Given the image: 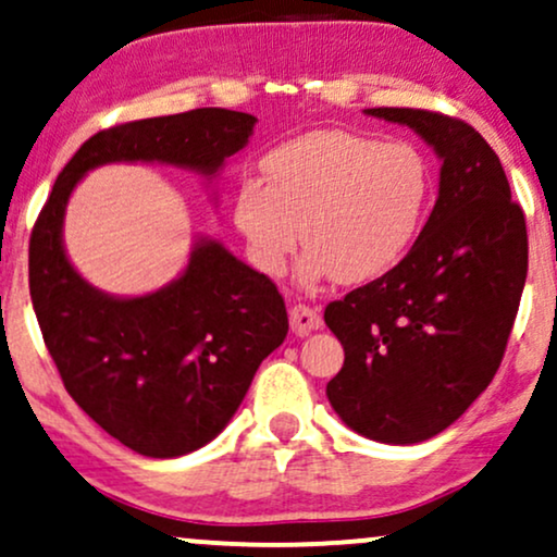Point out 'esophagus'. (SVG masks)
I'll use <instances>...</instances> for the list:
<instances>
[{
    "instance_id": "1",
    "label": "esophagus",
    "mask_w": 557,
    "mask_h": 557,
    "mask_svg": "<svg viewBox=\"0 0 557 557\" xmlns=\"http://www.w3.org/2000/svg\"><path fill=\"white\" fill-rule=\"evenodd\" d=\"M320 324H322V317L317 309L305 307V305L292 307V330L296 335H309V332L320 330Z\"/></svg>"
}]
</instances>
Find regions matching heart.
<instances>
[{"label": "heart", "mask_w": 557, "mask_h": 557, "mask_svg": "<svg viewBox=\"0 0 557 557\" xmlns=\"http://www.w3.org/2000/svg\"><path fill=\"white\" fill-rule=\"evenodd\" d=\"M265 184L243 178L233 220L252 265L278 278L305 240L301 286L335 276L358 286L407 256L430 199V169L409 143L317 129L263 158Z\"/></svg>", "instance_id": "b5f03b06"}]
</instances>
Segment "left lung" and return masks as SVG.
Listing matches in <instances>:
<instances>
[{"label": "left lung", "mask_w": 557, "mask_h": 557, "mask_svg": "<svg viewBox=\"0 0 557 557\" xmlns=\"http://www.w3.org/2000/svg\"><path fill=\"white\" fill-rule=\"evenodd\" d=\"M366 114L414 129L443 165L401 263L324 309L345 350L327 399L358 435L414 445L450 428L499 371L527 278V225L499 156L468 122L407 107Z\"/></svg>", "instance_id": "1"}]
</instances>
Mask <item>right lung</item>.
Wrapping results in <instances>:
<instances>
[{"instance_id": "1", "label": "right lung", "mask_w": 557, "mask_h": 557, "mask_svg": "<svg viewBox=\"0 0 557 557\" xmlns=\"http://www.w3.org/2000/svg\"><path fill=\"white\" fill-rule=\"evenodd\" d=\"M256 117L205 107L102 129L58 173L30 237V299L42 341L78 407L146 458H178L220 435L263 358L284 343V296L212 237L158 292H99L69 261L63 216L76 184L107 163H165L220 176Z\"/></svg>"}]
</instances>
